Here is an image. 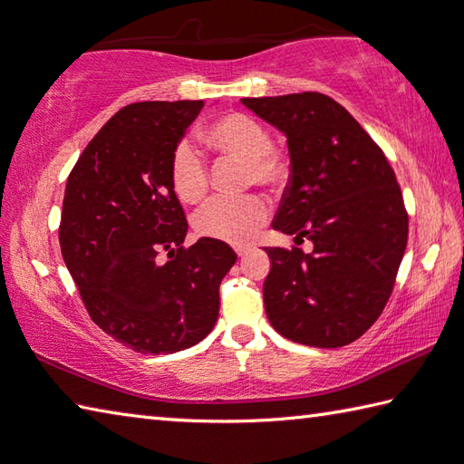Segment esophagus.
<instances>
[{
  "label": "esophagus",
  "mask_w": 464,
  "mask_h": 464,
  "mask_svg": "<svg viewBox=\"0 0 464 464\" xmlns=\"http://www.w3.org/2000/svg\"><path fill=\"white\" fill-rule=\"evenodd\" d=\"M235 253H237L239 259H243L245 255H247V249H245V247H235Z\"/></svg>",
  "instance_id": "34e87169"
}]
</instances>
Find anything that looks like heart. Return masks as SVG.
Instances as JSON below:
<instances>
[{
  "instance_id": "obj_1",
  "label": "heart",
  "mask_w": 464,
  "mask_h": 464,
  "mask_svg": "<svg viewBox=\"0 0 464 464\" xmlns=\"http://www.w3.org/2000/svg\"><path fill=\"white\" fill-rule=\"evenodd\" d=\"M213 150L237 155L249 163V179L275 187L287 177L285 155L271 145V135L259 120L247 113H227L209 125L205 133ZM175 195L183 203L199 201L209 185V171L201 153L189 141L175 145L169 163ZM267 221V205L259 197H215L195 215V229L203 237L245 243L253 239Z\"/></svg>"
}]
</instances>
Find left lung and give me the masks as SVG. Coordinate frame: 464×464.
Here are the masks:
<instances>
[{
  "label": "left lung",
  "instance_id": "1",
  "mask_svg": "<svg viewBox=\"0 0 464 464\" xmlns=\"http://www.w3.org/2000/svg\"><path fill=\"white\" fill-rule=\"evenodd\" d=\"M241 103L287 140L291 179L273 229L309 239L311 253L265 247V313L285 339L319 349L349 344L379 319L409 219L387 157L331 97L304 92Z\"/></svg>",
  "mask_w": 464,
  "mask_h": 464
}]
</instances>
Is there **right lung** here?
<instances>
[{"label": "right lung", "instance_id": "right-lung-1", "mask_svg": "<svg viewBox=\"0 0 464 464\" xmlns=\"http://www.w3.org/2000/svg\"><path fill=\"white\" fill-rule=\"evenodd\" d=\"M203 102H143L117 111L67 179L59 245L97 327L137 353L169 354L203 341L219 317V285L237 261L201 237L171 185L175 145ZM168 251L161 264L159 253Z\"/></svg>", "mask_w": 464, "mask_h": 464}]
</instances>
